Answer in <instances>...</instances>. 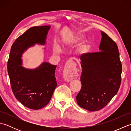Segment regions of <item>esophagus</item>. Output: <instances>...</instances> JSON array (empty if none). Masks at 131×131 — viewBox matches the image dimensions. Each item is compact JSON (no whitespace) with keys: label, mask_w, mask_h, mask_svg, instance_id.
<instances>
[{"label":"esophagus","mask_w":131,"mask_h":131,"mask_svg":"<svg viewBox=\"0 0 131 131\" xmlns=\"http://www.w3.org/2000/svg\"><path fill=\"white\" fill-rule=\"evenodd\" d=\"M63 74L64 79L67 82H69L74 78H75L78 75V73L74 64L70 61L66 62Z\"/></svg>","instance_id":"1"}]
</instances>
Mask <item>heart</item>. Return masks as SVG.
<instances>
[{
    "label": "heart",
    "mask_w": 131,
    "mask_h": 131,
    "mask_svg": "<svg viewBox=\"0 0 131 131\" xmlns=\"http://www.w3.org/2000/svg\"><path fill=\"white\" fill-rule=\"evenodd\" d=\"M82 38L81 37H79V36H75L74 38L72 39V40L70 42L68 43V45H72V44H76ZM89 48H90V45L87 42H83L82 44H80V46L79 47V51L82 53H84L87 52ZM60 49V47L58 46L57 44H55L54 45V51L55 52H58Z\"/></svg>",
    "instance_id": "1"
}]
</instances>
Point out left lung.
Returning <instances> with one entry per match:
<instances>
[{
    "instance_id": "obj_1",
    "label": "left lung",
    "mask_w": 131,
    "mask_h": 131,
    "mask_svg": "<svg viewBox=\"0 0 131 131\" xmlns=\"http://www.w3.org/2000/svg\"><path fill=\"white\" fill-rule=\"evenodd\" d=\"M100 52L80 56L82 88L77 96V104L90 112L101 110L117 93L122 79V65L118 46L104 31Z\"/></svg>"
}]
</instances>
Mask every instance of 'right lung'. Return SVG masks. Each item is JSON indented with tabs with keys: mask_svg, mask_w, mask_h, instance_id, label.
<instances>
[{
	"mask_svg": "<svg viewBox=\"0 0 131 131\" xmlns=\"http://www.w3.org/2000/svg\"><path fill=\"white\" fill-rule=\"evenodd\" d=\"M50 26L30 28L16 39L11 47L7 69L11 88L22 104L34 110L48 104L57 83L55 77L57 65L43 62L35 69L22 66V54L35 44H45Z\"/></svg>",
	"mask_w": 131,
	"mask_h": 131,
	"instance_id": "right-lung-1",
	"label": "right lung"
}]
</instances>
